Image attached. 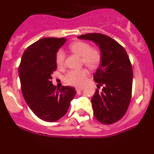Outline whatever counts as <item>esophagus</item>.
I'll list each match as a JSON object with an SVG mask.
<instances>
[{"label":"esophagus","instance_id":"esophagus-1","mask_svg":"<svg viewBox=\"0 0 154 154\" xmlns=\"http://www.w3.org/2000/svg\"><path fill=\"white\" fill-rule=\"evenodd\" d=\"M75 90H76V92H80L81 91L83 90V88H82V87H81V88H76Z\"/></svg>","mask_w":154,"mask_h":154}]
</instances>
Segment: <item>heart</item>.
<instances>
[{"instance_id": "b5f03b06", "label": "heart", "mask_w": 154, "mask_h": 154, "mask_svg": "<svg viewBox=\"0 0 154 154\" xmlns=\"http://www.w3.org/2000/svg\"><path fill=\"white\" fill-rule=\"evenodd\" d=\"M71 51L82 56V62L89 69H95L100 62V54L95 48H91L90 45L84 42H73L69 46ZM65 59V53L62 50H58L56 53L55 61L58 66H62ZM88 76L86 69H82L78 70L69 71L64 80L67 84L74 86H81L84 84Z\"/></svg>"}]
</instances>
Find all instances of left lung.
<instances>
[{
  "instance_id": "1",
  "label": "left lung",
  "mask_w": 154,
  "mask_h": 154,
  "mask_svg": "<svg viewBox=\"0 0 154 154\" xmlns=\"http://www.w3.org/2000/svg\"><path fill=\"white\" fill-rule=\"evenodd\" d=\"M78 38L92 41L99 46L101 59L93 78L98 88L103 86V89H96L91 102L99 123L112 124L125 115L131 99L133 69L130 58L124 48L107 35L85 34Z\"/></svg>"
}]
</instances>
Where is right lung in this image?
Here are the masks:
<instances>
[{"mask_svg":"<svg viewBox=\"0 0 154 154\" xmlns=\"http://www.w3.org/2000/svg\"><path fill=\"white\" fill-rule=\"evenodd\" d=\"M65 38H44L27 48L23 53L18 73L21 92L29 108L39 118L55 122L67 112L75 97V88L52 84L51 74L57 69L56 53Z\"/></svg>","mask_w":154,"mask_h":154,"instance_id":"1","label":"right lung"}]
</instances>
